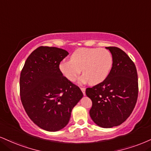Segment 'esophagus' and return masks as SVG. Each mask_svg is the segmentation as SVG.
<instances>
[{"label": "esophagus", "instance_id": "1", "mask_svg": "<svg viewBox=\"0 0 151 151\" xmlns=\"http://www.w3.org/2000/svg\"><path fill=\"white\" fill-rule=\"evenodd\" d=\"M81 91H82V93H83V95H84V96L86 95V88H83V87H81Z\"/></svg>", "mask_w": 151, "mask_h": 151}]
</instances>
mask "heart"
Returning <instances> with one entry per match:
<instances>
[{
    "instance_id": "heart-1",
    "label": "heart",
    "mask_w": 151,
    "mask_h": 151,
    "mask_svg": "<svg viewBox=\"0 0 151 151\" xmlns=\"http://www.w3.org/2000/svg\"><path fill=\"white\" fill-rule=\"evenodd\" d=\"M113 59L109 50L103 48H82L76 50L70 60L61 62L60 71L68 80L77 79L82 70L81 82L99 84L106 79L111 70Z\"/></svg>"
}]
</instances>
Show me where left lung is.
<instances>
[{
  "mask_svg": "<svg viewBox=\"0 0 151 151\" xmlns=\"http://www.w3.org/2000/svg\"><path fill=\"white\" fill-rule=\"evenodd\" d=\"M111 52L113 64L103 82L87 88L92 101L89 114L92 120L103 128L122 124L129 117L137 101L138 75L134 62L117 47H106Z\"/></svg>",
  "mask_w": 151,
  "mask_h": 151,
  "instance_id": "8db88e82",
  "label": "left lung"
}]
</instances>
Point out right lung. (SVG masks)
<instances>
[{"label":"right lung","instance_id":"1","mask_svg":"<svg viewBox=\"0 0 151 151\" xmlns=\"http://www.w3.org/2000/svg\"><path fill=\"white\" fill-rule=\"evenodd\" d=\"M68 55L62 48L40 46L27 58L20 74L24 108L34 124L48 132L64 128L83 97L79 87L60 71V63Z\"/></svg>","mask_w":151,"mask_h":151}]
</instances>
